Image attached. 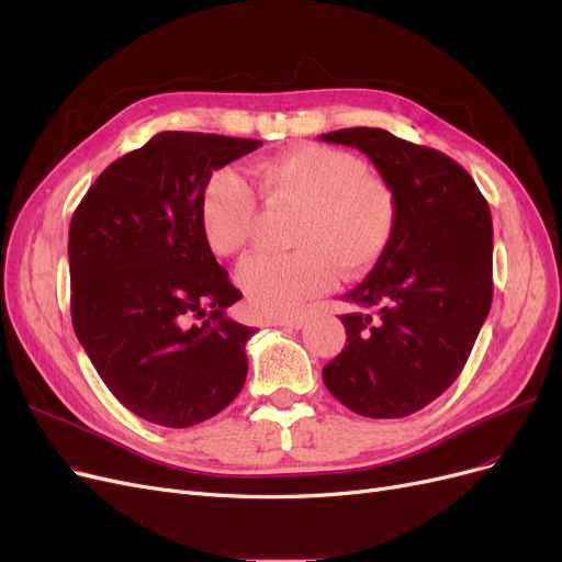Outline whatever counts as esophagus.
Here are the masks:
<instances>
[{
    "mask_svg": "<svg viewBox=\"0 0 562 562\" xmlns=\"http://www.w3.org/2000/svg\"><path fill=\"white\" fill-rule=\"evenodd\" d=\"M274 326H281V328H302L304 326V316H285V318H277Z\"/></svg>",
    "mask_w": 562,
    "mask_h": 562,
    "instance_id": "34e87169",
    "label": "esophagus"
}]
</instances>
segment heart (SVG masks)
Masks as SVG:
<instances>
[{"mask_svg": "<svg viewBox=\"0 0 562 562\" xmlns=\"http://www.w3.org/2000/svg\"><path fill=\"white\" fill-rule=\"evenodd\" d=\"M260 194L271 203L302 206L288 255H252L236 283L262 316L297 312L304 300L335 285L339 269L359 277L380 262L398 229V196L368 164L345 149L300 145L255 166ZM260 209L248 182L223 168L199 199L203 239L220 258L252 241Z\"/></svg>", "mask_w": 562, "mask_h": 562, "instance_id": "obj_1", "label": "heart"}]
</instances>
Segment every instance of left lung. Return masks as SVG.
<instances>
[{"label": "left lung", "mask_w": 562, "mask_h": 562, "mask_svg": "<svg viewBox=\"0 0 562 562\" xmlns=\"http://www.w3.org/2000/svg\"><path fill=\"white\" fill-rule=\"evenodd\" d=\"M398 196V229L345 295L347 345L323 368L330 394L363 417H407L459 378L492 304V215L454 159L382 128H339Z\"/></svg>", "instance_id": "8db88e82"}]
</instances>
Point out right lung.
Segmentation results:
<instances>
[{
  "label": "right lung",
  "mask_w": 562,
  "mask_h": 562,
  "mask_svg": "<svg viewBox=\"0 0 562 562\" xmlns=\"http://www.w3.org/2000/svg\"><path fill=\"white\" fill-rule=\"evenodd\" d=\"M260 145L157 133L110 164L72 215L75 333L116 401L159 427H194L246 382L255 330L225 314L241 291L203 239L199 199L213 171Z\"/></svg>",
  "instance_id": "1"
}]
</instances>
